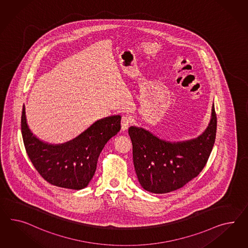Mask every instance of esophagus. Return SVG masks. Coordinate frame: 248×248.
I'll use <instances>...</instances> for the list:
<instances>
[{
  "label": "esophagus",
  "mask_w": 248,
  "mask_h": 248,
  "mask_svg": "<svg viewBox=\"0 0 248 248\" xmlns=\"http://www.w3.org/2000/svg\"><path fill=\"white\" fill-rule=\"evenodd\" d=\"M131 124V118L128 115H123L122 117V121H121V128L123 132L127 131L128 128Z\"/></svg>",
  "instance_id": "1"
}]
</instances>
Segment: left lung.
I'll return each mask as SVG.
<instances>
[{"mask_svg":"<svg viewBox=\"0 0 248 248\" xmlns=\"http://www.w3.org/2000/svg\"><path fill=\"white\" fill-rule=\"evenodd\" d=\"M217 132L214 103L205 131L185 141L161 139L146 129L129 128L135 172L141 187L154 194L179 189L200 174L213 149Z\"/></svg>","mask_w":248,"mask_h":248,"instance_id":"left-lung-1","label":"left lung"}]
</instances>
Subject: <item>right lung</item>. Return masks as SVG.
I'll return each mask as SVG.
<instances>
[{"mask_svg": "<svg viewBox=\"0 0 248 248\" xmlns=\"http://www.w3.org/2000/svg\"><path fill=\"white\" fill-rule=\"evenodd\" d=\"M121 130V115L95 121L70 141L49 143L31 132L25 107L21 114V134L28 156L41 177L57 187L79 190L94 176L102 150Z\"/></svg>", "mask_w": 248, "mask_h": 248, "instance_id": "add662e5", "label": "right lung"}]
</instances>
